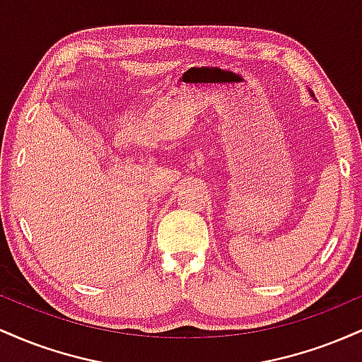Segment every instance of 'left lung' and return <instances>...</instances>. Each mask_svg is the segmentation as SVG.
<instances>
[{
  "label": "left lung",
  "instance_id": "8db88e82",
  "mask_svg": "<svg viewBox=\"0 0 362 362\" xmlns=\"http://www.w3.org/2000/svg\"><path fill=\"white\" fill-rule=\"evenodd\" d=\"M313 97H315V95H313Z\"/></svg>",
  "mask_w": 362,
  "mask_h": 362
}]
</instances>
